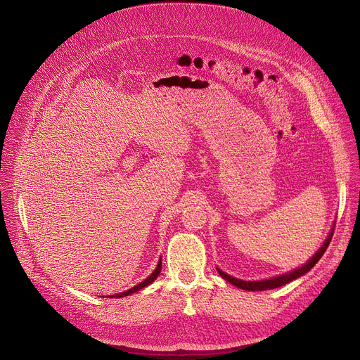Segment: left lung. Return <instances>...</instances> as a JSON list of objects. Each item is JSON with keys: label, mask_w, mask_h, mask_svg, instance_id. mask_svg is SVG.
<instances>
[{"label": "left lung", "mask_w": 360, "mask_h": 360, "mask_svg": "<svg viewBox=\"0 0 360 360\" xmlns=\"http://www.w3.org/2000/svg\"><path fill=\"white\" fill-rule=\"evenodd\" d=\"M333 229H335V222H333V226H332V229H330V232H329L326 240H325L323 245L315 252V255L312 256V258H311L309 261H307L304 265H302V266H299V268H296V269H293V271H290V272H288V274H283V275H279V276H274V278H269V279H264V281H242V279L233 278V276H231V275H228V274H225L224 271H221V269L217 268V269H218V274H219L225 281H228V282L232 283L233 286H236V288H239V289H243V290H252V292H255V290H268V289H275V288L283 286V285H286V283H289V282H292V281H295V279L303 276L304 274L309 272V271L318 264V261L322 258L323 253L326 252V249H328V246H329V243H330V240H332Z\"/></svg>", "instance_id": "8db88e82"}]
</instances>
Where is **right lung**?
Instances as JSON below:
<instances>
[{"label":"right lung","instance_id":"obj_1","mask_svg":"<svg viewBox=\"0 0 360 360\" xmlns=\"http://www.w3.org/2000/svg\"><path fill=\"white\" fill-rule=\"evenodd\" d=\"M161 269H162V259H160V262H158V265H157L155 271H153V272H152L146 279H143L142 282H139L138 285H135L134 288H131V289H128V290H125V292H121V293H117V295H110L108 297H124V296H128V295H132V293H135V292L141 290L142 288H145V286L150 285L153 281H155V279L158 278V275H160Z\"/></svg>","mask_w":360,"mask_h":360}]
</instances>
